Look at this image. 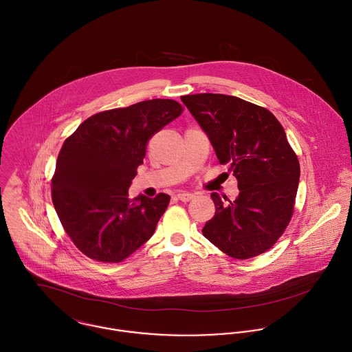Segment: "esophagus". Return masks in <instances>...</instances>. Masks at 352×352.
<instances>
[{
	"mask_svg": "<svg viewBox=\"0 0 352 352\" xmlns=\"http://www.w3.org/2000/svg\"><path fill=\"white\" fill-rule=\"evenodd\" d=\"M194 194H191V192H179L177 194V199L179 201H182V202H190V201H192L194 199Z\"/></svg>",
	"mask_w": 352,
	"mask_h": 352,
	"instance_id": "obj_1",
	"label": "esophagus"
}]
</instances>
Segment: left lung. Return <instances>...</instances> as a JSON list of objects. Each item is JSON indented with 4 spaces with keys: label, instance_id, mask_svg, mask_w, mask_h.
<instances>
[{
    "label": "left lung",
    "instance_id": "left-lung-1",
    "mask_svg": "<svg viewBox=\"0 0 352 352\" xmlns=\"http://www.w3.org/2000/svg\"><path fill=\"white\" fill-rule=\"evenodd\" d=\"M183 104L208 133L219 158L237 179L239 197L224 204L213 192L216 214L204 236L236 259L273 247L295 208L300 166L280 121L266 108L234 96H183Z\"/></svg>",
    "mask_w": 352,
    "mask_h": 352
}]
</instances>
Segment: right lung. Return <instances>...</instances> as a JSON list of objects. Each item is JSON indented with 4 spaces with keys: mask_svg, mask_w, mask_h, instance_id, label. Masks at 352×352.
<instances>
[{
    "mask_svg": "<svg viewBox=\"0 0 352 352\" xmlns=\"http://www.w3.org/2000/svg\"><path fill=\"white\" fill-rule=\"evenodd\" d=\"M183 113L173 100L100 112L69 135L57 157L52 201L63 228L89 258L118 263L155 231L170 197L128 198L150 138Z\"/></svg>",
    "mask_w": 352,
    "mask_h": 352,
    "instance_id": "obj_1",
    "label": "right lung"
}]
</instances>
